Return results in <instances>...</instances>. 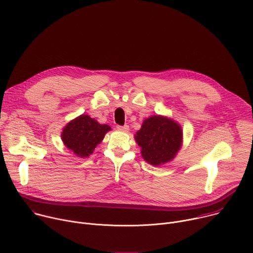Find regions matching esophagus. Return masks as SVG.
I'll use <instances>...</instances> for the list:
<instances>
[{
	"mask_svg": "<svg viewBox=\"0 0 253 253\" xmlns=\"http://www.w3.org/2000/svg\"><path fill=\"white\" fill-rule=\"evenodd\" d=\"M117 129H118L119 131H122V132H128V131H129V126H128V125L117 126Z\"/></svg>",
	"mask_w": 253,
	"mask_h": 253,
	"instance_id": "1",
	"label": "esophagus"
}]
</instances>
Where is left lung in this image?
I'll return each mask as SVG.
<instances>
[{
	"label": "left lung",
	"mask_w": 253,
	"mask_h": 253,
	"mask_svg": "<svg viewBox=\"0 0 253 253\" xmlns=\"http://www.w3.org/2000/svg\"><path fill=\"white\" fill-rule=\"evenodd\" d=\"M146 163L159 167L170 163L182 145V129L174 120L154 115L146 118L134 135Z\"/></svg>",
	"instance_id": "1"
}]
</instances>
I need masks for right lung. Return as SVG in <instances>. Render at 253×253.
<instances>
[{"mask_svg":"<svg viewBox=\"0 0 253 253\" xmlns=\"http://www.w3.org/2000/svg\"><path fill=\"white\" fill-rule=\"evenodd\" d=\"M107 124H100L88 115L81 116L68 122L62 129L61 140L72 153L81 158L88 157L100 144L107 132L111 131Z\"/></svg>","mask_w":253,"mask_h":253,"instance_id":"obj_1","label":"right lung"}]
</instances>
